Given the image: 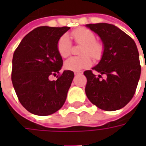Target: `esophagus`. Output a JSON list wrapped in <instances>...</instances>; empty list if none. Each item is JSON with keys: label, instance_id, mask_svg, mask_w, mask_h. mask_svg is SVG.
<instances>
[{"label": "esophagus", "instance_id": "obj_1", "mask_svg": "<svg viewBox=\"0 0 146 146\" xmlns=\"http://www.w3.org/2000/svg\"><path fill=\"white\" fill-rule=\"evenodd\" d=\"M81 73H82V72H75L74 74H75V75H78V74H81Z\"/></svg>", "mask_w": 146, "mask_h": 146}]
</instances>
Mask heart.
Wrapping results in <instances>:
<instances>
[{
  "label": "heart",
  "instance_id": "obj_1",
  "mask_svg": "<svg viewBox=\"0 0 146 146\" xmlns=\"http://www.w3.org/2000/svg\"><path fill=\"white\" fill-rule=\"evenodd\" d=\"M72 36L75 41L83 45L80 51L79 57H72L66 61L65 68L68 70L78 72L80 70L89 67L92 61L89 55L95 59H99L103 53V46L99 42L95 41V35L91 30L80 28L73 31ZM58 51L62 58H67L71 53V43L67 35H63L58 43Z\"/></svg>",
  "mask_w": 146,
  "mask_h": 146
}]
</instances>
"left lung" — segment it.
Segmentation results:
<instances>
[{
	"label": "left lung",
	"instance_id": "8db88e82",
	"mask_svg": "<svg viewBox=\"0 0 146 146\" xmlns=\"http://www.w3.org/2000/svg\"><path fill=\"white\" fill-rule=\"evenodd\" d=\"M97 33L103 44L100 62L92 70H86L85 93L92 104L106 111H115L124 107L131 100L141 75L139 54L134 40L114 25L87 24ZM107 78L101 79V75Z\"/></svg>",
	"mask_w": 146,
	"mask_h": 146
}]
</instances>
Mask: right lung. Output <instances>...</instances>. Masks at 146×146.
Listing matches in <instances>:
<instances>
[{"label": "right lung", "instance_id": "obj_1", "mask_svg": "<svg viewBox=\"0 0 146 146\" xmlns=\"http://www.w3.org/2000/svg\"><path fill=\"white\" fill-rule=\"evenodd\" d=\"M70 27H40L24 36L12 58L11 81L20 103L30 113L48 116L60 110L66 99L74 73L64 70L56 80L62 58L58 43Z\"/></svg>", "mask_w": 146, "mask_h": 146}]
</instances>
